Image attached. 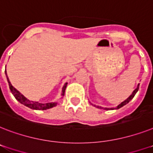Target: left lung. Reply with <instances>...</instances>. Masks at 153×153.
Returning <instances> with one entry per match:
<instances>
[{
  "mask_svg": "<svg viewBox=\"0 0 153 153\" xmlns=\"http://www.w3.org/2000/svg\"><path fill=\"white\" fill-rule=\"evenodd\" d=\"M139 85H140V84H138V85H137V87L136 88V89H135L134 90V91H133L132 94H131V95H130V96L129 97L127 98V99H126V100H124V101H123V102H122L121 104H120V105H118V106L116 107L115 108H102V107L96 106V105H94V106H96L97 108H104V109H105V110H113V109H119V108H122V107L124 106V105H126V104H128V103L130 102V100H132L133 98H134V97L135 96V94H137V92L138 91Z\"/></svg>",
  "mask_w": 153,
  "mask_h": 153,
  "instance_id": "obj_1",
  "label": "left lung"
}]
</instances>
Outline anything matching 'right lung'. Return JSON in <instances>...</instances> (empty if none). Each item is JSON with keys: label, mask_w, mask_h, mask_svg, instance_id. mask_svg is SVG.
<instances>
[{"label": "right lung", "mask_w": 153, "mask_h": 153, "mask_svg": "<svg viewBox=\"0 0 153 153\" xmlns=\"http://www.w3.org/2000/svg\"><path fill=\"white\" fill-rule=\"evenodd\" d=\"M5 74H6V77H7V80H8V85H9V89L12 92V94L14 95V97H16V99L18 100L19 102L21 103V104H23L25 106L28 107L30 108L34 109V110H46V109H49L52 108L53 107L56 106L57 102H50V103H45V104H42V103H39L38 101H32V100H28L27 97H25L23 96V94H20L19 92L12 86V85L10 82L9 79H8V76H7V73H6V70H5ZM67 85H68V83L66 82L64 84V85L63 86V89H62V96H64V92H65V89L67 87Z\"/></svg>", "instance_id": "add662e5"}]
</instances>
